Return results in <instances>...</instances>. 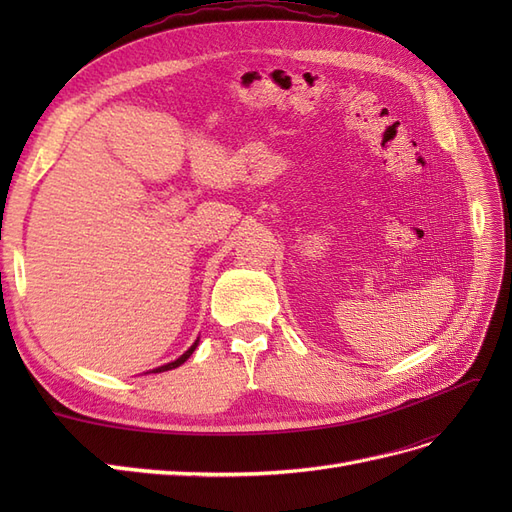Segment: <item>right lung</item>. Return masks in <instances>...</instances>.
Listing matches in <instances>:
<instances>
[{
  "label": "right lung",
  "mask_w": 512,
  "mask_h": 512,
  "mask_svg": "<svg viewBox=\"0 0 512 512\" xmlns=\"http://www.w3.org/2000/svg\"><path fill=\"white\" fill-rule=\"evenodd\" d=\"M196 346H198V339H196V342L188 348V350H185L181 356H179V359L177 361H173V363H166V365H162V367H156V369H153L151 371V374H160V371H168V369H175V367H179V365H183L185 361H188L190 359V356H192V352L196 350Z\"/></svg>",
  "instance_id": "right-lung-1"
}]
</instances>
